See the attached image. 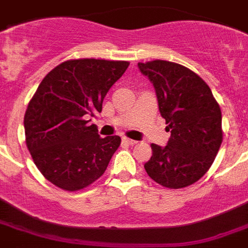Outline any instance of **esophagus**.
I'll return each mask as SVG.
<instances>
[{"label": "esophagus", "instance_id": "esophagus-1", "mask_svg": "<svg viewBox=\"0 0 248 248\" xmlns=\"http://www.w3.org/2000/svg\"><path fill=\"white\" fill-rule=\"evenodd\" d=\"M122 142H124V143H127V145H135V143H136V141H133V140H130V139H126V137H124V139H122Z\"/></svg>", "mask_w": 248, "mask_h": 248}]
</instances>
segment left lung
Instances as JSON below:
<instances>
[{
    "label": "left lung",
    "mask_w": 248,
    "mask_h": 248,
    "mask_svg": "<svg viewBox=\"0 0 248 248\" xmlns=\"http://www.w3.org/2000/svg\"><path fill=\"white\" fill-rule=\"evenodd\" d=\"M137 66L154 85L161 116L171 131L167 145H151L146 172L169 188L195 184L208 171L222 143L218 103L203 79L181 64L156 60Z\"/></svg>",
    "instance_id": "obj_1"
}]
</instances>
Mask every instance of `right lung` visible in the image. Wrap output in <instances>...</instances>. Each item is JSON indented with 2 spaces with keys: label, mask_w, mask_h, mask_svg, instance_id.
I'll use <instances>...</instances> for the list:
<instances>
[{
  "label": "right lung",
  "mask_w": 248,
  "mask_h": 248,
  "mask_svg": "<svg viewBox=\"0 0 248 248\" xmlns=\"http://www.w3.org/2000/svg\"><path fill=\"white\" fill-rule=\"evenodd\" d=\"M126 61L71 60L42 79L25 115L26 145L34 165L51 184L66 191L90 186L105 173L120 136L100 137L92 117L102 111Z\"/></svg>",
  "instance_id": "1"
}]
</instances>
